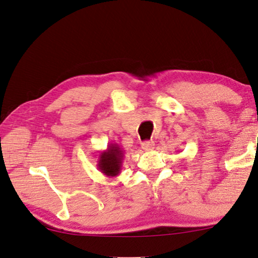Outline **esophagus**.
<instances>
[{
  "label": "esophagus",
  "mask_w": 258,
  "mask_h": 258,
  "mask_svg": "<svg viewBox=\"0 0 258 258\" xmlns=\"http://www.w3.org/2000/svg\"><path fill=\"white\" fill-rule=\"evenodd\" d=\"M142 147H143V150H145V151H152L154 149V143L153 142H145V143H143Z\"/></svg>",
  "instance_id": "obj_1"
}]
</instances>
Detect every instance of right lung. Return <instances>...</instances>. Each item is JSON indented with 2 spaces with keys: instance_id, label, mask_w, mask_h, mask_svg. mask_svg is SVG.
<instances>
[{
  "instance_id": "right-lung-1",
  "label": "right lung",
  "mask_w": 258,
  "mask_h": 258,
  "mask_svg": "<svg viewBox=\"0 0 258 258\" xmlns=\"http://www.w3.org/2000/svg\"><path fill=\"white\" fill-rule=\"evenodd\" d=\"M125 154L118 144H108L107 149L102 151L98 158V169L104 176L113 178L121 172L122 160Z\"/></svg>"
}]
</instances>
